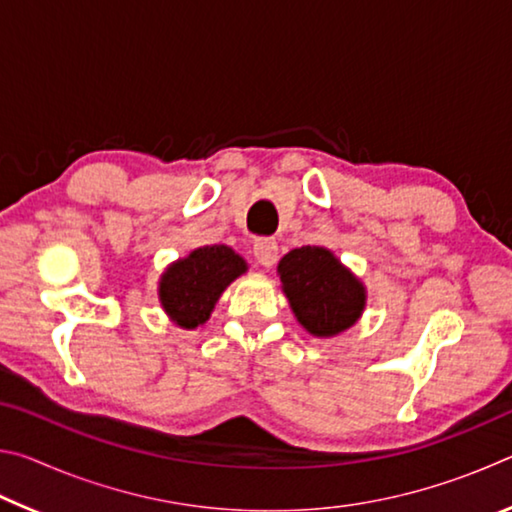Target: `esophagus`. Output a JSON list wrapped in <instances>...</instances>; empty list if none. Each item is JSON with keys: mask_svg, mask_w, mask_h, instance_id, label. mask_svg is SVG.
I'll return each mask as SVG.
<instances>
[{"mask_svg": "<svg viewBox=\"0 0 512 512\" xmlns=\"http://www.w3.org/2000/svg\"><path fill=\"white\" fill-rule=\"evenodd\" d=\"M253 253H255V259L259 264L271 268L277 262V241L268 239V237L257 239L253 246Z\"/></svg>", "mask_w": 512, "mask_h": 512, "instance_id": "34e87169", "label": "esophagus"}]
</instances>
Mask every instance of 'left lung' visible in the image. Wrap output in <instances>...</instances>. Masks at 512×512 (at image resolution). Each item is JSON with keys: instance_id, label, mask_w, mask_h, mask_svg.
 <instances>
[{"instance_id": "8db88e82", "label": "left lung", "mask_w": 512, "mask_h": 512, "mask_svg": "<svg viewBox=\"0 0 512 512\" xmlns=\"http://www.w3.org/2000/svg\"><path fill=\"white\" fill-rule=\"evenodd\" d=\"M298 323L318 339L350 329L366 309V287L323 246L293 248L277 264Z\"/></svg>"}]
</instances>
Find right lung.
I'll return each mask as SVG.
<instances>
[{"label": "right lung", "instance_id": "right-lung-1", "mask_svg": "<svg viewBox=\"0 0 512 512\" xmlns=\"http://www.w3.org/2000/svg\"><path fill=\"white\" fill-rule=\"evenodd\" d=\"M248 271L246 259L228 246H201L173 262L158 284L160 305L183 329H196L210 318L216 300Z\"/></svg>", "mask_w": 512, "mask_h": 512}]
</instances>
